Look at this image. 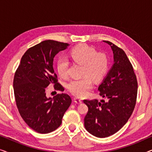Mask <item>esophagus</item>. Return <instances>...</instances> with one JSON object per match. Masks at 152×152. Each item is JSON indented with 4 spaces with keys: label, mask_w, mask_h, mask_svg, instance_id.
Segmentation results:
<instances>
[{
    "label": "esophagus",
    "mask_w": 152,
    "mask_h": 152,
    "mask_svg": "<svg viewBox=\"0 0 152 152\" xmlns=\"http://www.w3.org/2000/svg\"><path fill=\"white\" fill-rule=\"evenodd\" d=\"M74 101H75V102L76 104H82V99H79V98H77V97H75Z\"/></svg>",
    "instance_id": "esophagus-1"
}]
</instances>
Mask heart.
I'll list each match as a JSON object with an SVG mask.
<instances>
[{
	"mask_svg": "<svg viewBox=\"0 0 152 152\" xmlns=\"http://www.w3.org/2000/svg\"><path fill=\"white\" fill-rule=\"evenodd\" d=\"M70 57L77 64L82 65V75L80 79H73L68 84L70 92L77 97H84L92 88V80L100 82L107 75L109 68V58L104 53H97L96 50L86 44L79 45L70 52ZM69 63L64 58L57 61V69L61 77L68 76Z\"/></svg>",
	"mask_w": 152,
	"mask_h": 152,
	"instance_id": "1",
	"label": "heart"
}]
</instances>
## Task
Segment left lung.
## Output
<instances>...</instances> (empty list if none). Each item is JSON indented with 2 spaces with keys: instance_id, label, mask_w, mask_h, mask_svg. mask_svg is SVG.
Segmentation results:
<instances>
[{
  "instance_id": "1",
  "label": "left lung",
  "mask_w": 152,
  "mask_h": 152,
  "mask_svg": "<svg viewBox=\"0 0 152 152\" xmlns=\"http://www.w3.org/2000/svg\"><path fill=\"white\" fill-rule=\"evenodd\" d=\"M111 45L114 64L98 87L106 101L84 99L88 111L84 126L91 134L106 138L118 132L132 115L136 103L138 82L132 64L124 50L113 43Z\"/></svg>"
}]
</instances>
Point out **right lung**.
Instances as JSON below:
<instances>
[{
  "instance_id": "add662e5",
  "label": "right lung",
  "mask_w": 152,
  "mask_h": 152,
  "mask_svg": "<svg viewBox=\"0 0 152 152\" xmlns=\"http://www.w3.org/2000/svg\"><path fill=\"white\" fill-rule=\"evenodd\" d=\"M69 44L46 40L31 47L20 60L14 74L13 86L16 107L26 123L35 132L48 134L57 129L72 102L66 93L47 97V88L54 85L64 91L53 68V59Z\"/></svg>"
}]
</instances>
